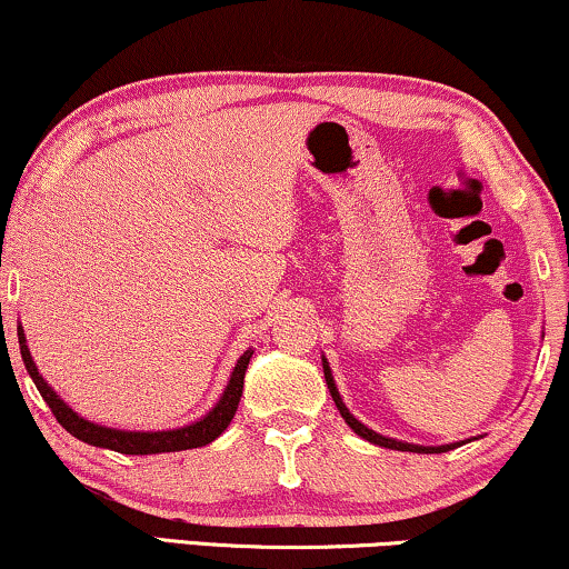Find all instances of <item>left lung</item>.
I'll return each instance as SVG.
<instances>
[{"label": "left lung", "instance_id": "left-lung-1", "mask_svg": "<svg viewBox=\"0 0 569 569\" xmlns=\"http://www.w3.org/2000/svg\"><path fill=\"white\" fill-rule=\"evenodd\" d=\"M322 368H325V381H327V389H330V395H332V399H335V405H338V410H340V415H342V420L348 422V426H350V430H353V433H358L361 438H366L368 443L381 446V448H391V451H412V453H446V451H451V448H456V446H461V443H463V441H461V443H443V446H420V443L397 441V438H389V436L376 433V430H371L368 426H363V422L358 420L356 415L348 410L346 402H342V397H340V391H338V383H335V379H332L330 361H327L325 356H322Z\"/></svg>", "mask_w": 569, "mask_h": 569}]
</instances>
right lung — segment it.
I'll return each mask as SVG.
<instances>
[{
	"label": "right lung",
	"instance_id": "right-lung-1",
	"mask_svg": "<svg viewBox=\"0 0 569 569\" xmlns=\"http://www.w3.org/2000/svg\"><path fill=\"white\" fill-rule=\"evenodd\" d=\"M18 340H20L22 363H26L30 379H33L38 391H41L46 405L51 407L56 420L61 422V428H67L71 436L79 438V441L90 443V446L110 448V451L131 453V456L188 451V448H201L206 443L216 441V438H219L223 430L229 428L231 418H234V412L239 407V397H242V387H244V371H247V366H250V358L254 353V350L250 348L239 356L237 366L231 368L227 389L221 391L219 402H216L201 420L190 422V426H182V428H172V430H121V428L98 426V422L87 420V418H82V415H77L74 410H71V407L63 402L59 395H56V389L48 387V381L41 373H38V366L33 361V356H30L22 325L18 327Z\"/></svg>",
	"mask_w": 569,
	"mask_h": 569
}]
</instances>
